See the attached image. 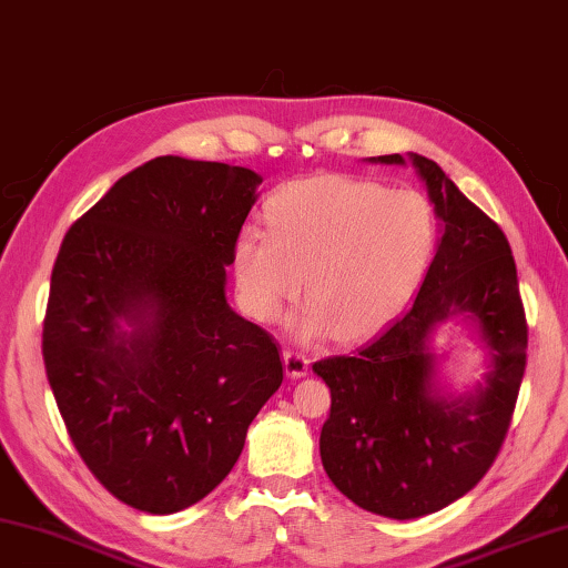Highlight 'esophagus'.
Wrapping results in <instances>:
<instances>
[{"instance_id": "1", "label": "esophagus", "mask_w": 568, "mask_h": 568, "mask_svg": "<svg viewBox=\"0 0 568 568\" xmlns=\"http://www.w3.org/2000/svg\"><path fill=\"white\" fill-rule=\"evenodd\" d=\"M283 364H285V374L291 376V379H301V376L308 374V366H311V358L298 354V351H283Z\"/></svg>"}]
</instances>
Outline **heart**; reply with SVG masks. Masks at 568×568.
<instances>
[{"mask_svg": "<svg viewBox=\"0 0 568 568\" xmlns=\"http://www.w3.org/2000/svg\"><path fill=\"white\" fill-rule=\"evenodd\" d=\"M267 232L242 230L232 247L240 298L270 323L305 298V338L356 344L407 305L437 240L425 194L372 179L323 174L291 182L265 204Z\"/></svg>", "mask_w": 568, "mask_h": 568, "instance_id": "obj_1", "label": "heart"}]
</instances>
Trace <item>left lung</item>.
I'll return each instance as SVG.
<instances>
[{"label":"left lung","mask_w":568,"mask_h":568,"mask_svg":"<svg viewBox=\"0 0 568 568\" xmlns=\"http://www.w3.org/2000/svg\"><path fill=\"white\" fill-rule=\"evenodd\" d=\"M409 159L443 220V240L417 298L358 354L313 364L331 389L321 429L331 483L358 508L397 520L449 506L490 470L506 443L528 348L516 263L503 230L435 161ZM374 161L404 164L399 154ZM463 312L479 321L494 372L475 398L449 400L436 392L426 346L439 320Z\"/></svg>","instance_id":"8db88e82"}]
</instances>
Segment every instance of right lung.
<instances>
[{"instance_id": "obj_1", "label": "right lung", "mask_w": 568, "mask_h": 568, "mask_svg": "<svg viewBox=\"0 0 568 568\" xmlns=\"http://www.w3.org/2000/svg\"><path fill=\"white\" fill-rule=\"evenodd\" d=\"M257 184L245 166L156 156L60 245L44 372L88 470L136 510L166 516L217 488L283 384L273 336L224 298Z\"/></svg>"}]
</instances>
